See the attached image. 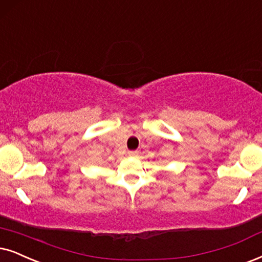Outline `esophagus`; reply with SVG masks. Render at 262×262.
I'll list each match as a JSON object with an SVG mask.
<instances>
[{
    "label": "esophagus",
    "mask_w": 262,
    "mask_h": 262,
    "mask_svg": "<svg viewBox=\"0 0 262 262\" xmlns=\"http://www.w3.org/2000/svg\"><path fill=\"white\" fill-rule=\"evenodd\" d=\"M138 155L137 151H128V156L129 157H135Z\"/></svg>",
    "instance_id": "obj_1"
}]
</instances>
